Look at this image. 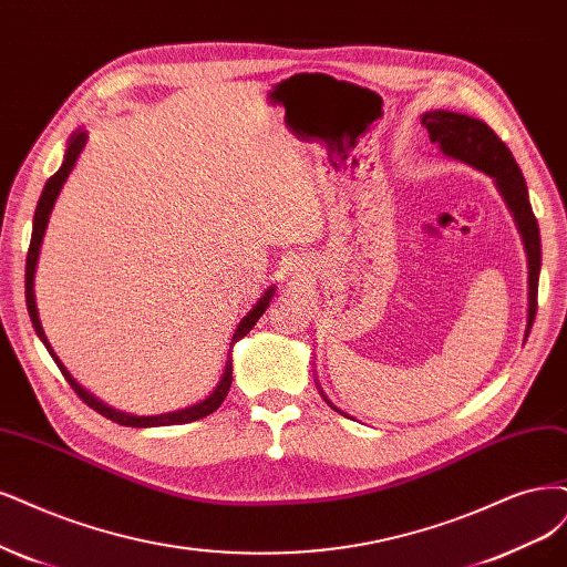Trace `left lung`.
Masks as SVG:
<instances>
[{
    "label": "left lung",
    "instance_id": "8db88e82",
    "mask_svg": "<svg viewBox=\"0 0 567 567\" xmlns=\"http://www.w3.org/2000/svg\"><path fill=\"white\" fill-rule=\"evenodd\" d=\"M422 126L429 131V141L436 143L445 157L470 164L495 178V185L509 206L516 227L523 237L525 252H528V284H530V305H528V338L535 315H537V284H539V267H542V244H539V227L530 206L528 187H525L523 173L497 133L481 120L466 116L460 112L434 110L422 114ZM323 394V392H321ZM326 399V396H323ZM328 401V399H326ZM330 403V401H328ZM333 405V403H330ZM336 408V405H333ZM338 410V408H336Z\"/></svg>",
    "mask_w": 567,
    "mask_h": 567
}]
</instances>
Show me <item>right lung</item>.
I'll list each match as a JSON object with an SVG mask.
<instances>
[{"mask_svg":"<svg viewBox=\"0 0 567 567\" xmlns=\"http://www.w3.org/2000/svg\"><path fill=\"white\" fill-rule=\"evenodd\" d=\"M86 145V131H80L76 128L70 141H68V150H65V157H63V164L61 168H58L51 178L47 181L44 185V192L42 197H39V204H37V210H34V220H32V239H30V250H28V260H25V302H28V311H30V321L34 326V333L39 336V340L44 342V347L49 349V354L53 357L55 365L61 368L63 378L68 380V384L74 389V394L80 396L89 408H93L95 413H101L103 417L116 422V424H124V426H168V424H187V422H194V420H202L206 415H210L213 410H218L220 403L225 401L229 386H231V347L237 344L246 333H250V328L258 323V319L265 315V309L269 307L271 298H275V286H269L265 290V296L252 305V309L248 311V315L239 321L237 330H234L231 336V342H229V351H227V361H225V370L220 375V382L216 384V389L213 392L194 405H187L183 410H173V413H162V415H131V413H122V410H116L112 405H105L103 401H97L93 394H89L86 389L76 382L70 373L68 368L61 363V359H58L53 354V349L44 336V328H42V321H39V311H37V302H34V271H37V260H39V248H42V241H44V234H47V225H49V216L53 210V204L58 199V194H61L68 175L72 173L76 159H80V154Z\"/></svg>","mask_w":567,"mask_h":567,"instance_id":"right-lung-1","label":"right lung"}]
</instances>
